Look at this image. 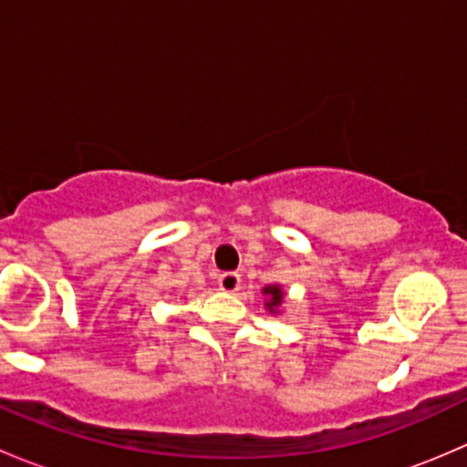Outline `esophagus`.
<instances>
[{
    "label": "esophagus",
    "mask_w": 467,
    "mask_h": 467,
    "mask_svg": "<svg viewBox=\"0 0 467 467\" xmlns=\"http://www.w3.org/2000/svg\"><path fill=\"white\" fill-rule=\"evenodd\" d=\"M239 286H242V275L234 271H225L219 275V289L225 294H237Z\"/></svg>",
    "instance_id": "1"
}]
</instances>
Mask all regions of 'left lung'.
<instances>
[{"instance_id": "left-lung-1", "label": "left lung", "mask_w": 467, "mask_h": 467, "mask_svg": "<svg viewBox=\"0 0 467 467\" xmlns=\"http://www.w3.org/2000/svg\"><path fill=\"white\" fill-rule=\"evenodd\" d=\"M262 294L266 296V300H264V307H266V312L273 314V317H280L282 307H285V298H286L282 285H266L262 289Z\"/></svg>"}]
</instances>
